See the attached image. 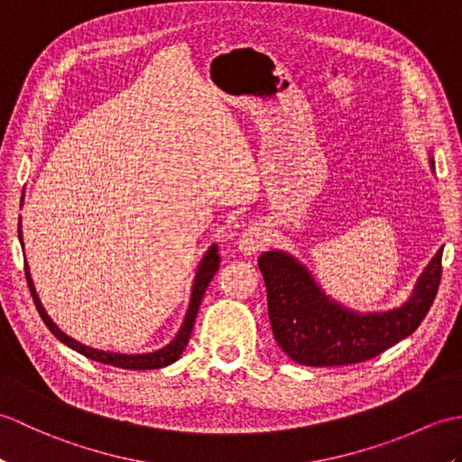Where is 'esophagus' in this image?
I'll return each instance as SVG.
<instances>
[{
  "label": "esophagus",
  "mask_w": 462,
  "mask_h": 462,
  "mask_svg": "<svg viewBox=\"0 0 462 462\" xmlns=\"http://www.w3.org/2000/svg\"><path fill=\"white\" fill-rule=\"evenodd\" d=\"M266 246H268L266 232H263L256 224L248 226L238 238V252L244 254V256H254V254L262 252Z\"/></svg>",
  "instance_id": "esophagus-1"
}]
</instances>
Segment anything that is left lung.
Listing matches in <instances>:
<instances>
[{
	"label": "left lung",
	"instance_id": "obj_1",
	"mask_svg": "<svg viewBox=\"0 0 462 462\" xmlns=\"http://www.w3.org/2000/svg\"><path fill=\"white\" fill-rule=\"evenodd\" d=\"M429 161L435 172L433 154ZM440 258L443 246L420 272L413 291L401 306L359 311L328 296L293 254L263 252L258 266L266 282L273 337L290 359L310 367L347 365L375 357L411 336L425 319L439 290Z\"/></svg>",
	"mask_w": 462,
	"mask_h": 462
}]
</instances>
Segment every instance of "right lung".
I'll return each instance as SVG.
<instances>
[{
  "label": "right lung",
  "mask_w": 462,
  "mask_h": 462,
  "mask_svg": "<svg viewBox=\"0 0 462 462\" xmlns=\"http://www.w3.org/2000/svg\"><path fill=\"white\" fill-rule=\"evenodd\" d=\"M22 206H23V196H22ZM19 242H22L23 246V236H22V216H19ZM220 266V256H218V244H212V246L206 250V254L202 256L199 268H196L194 273V282H192V290H190V301H189V310H186V316L182 326L176 333L174 339L171 343H166L164 347L156 349V351H149V353H116V351H103V349H95L89 346H83V343L75 341L73 337H69L67 333H63L59 329L57 323L47 316V311L43 308L42 300H39L35 286H33V280H32V272H29V266L25 263V278H27V286L29 291H32L33 301H35V308L39 311V316L45 321V326L49 328V331L53 333V336L65 343L67 347L75 349L77 353H81V356L89 357L93 361H99L105 363V365H113V367H121V369H161L171 365L176 359L182 356V351L186 347V343L190 339V333L194 328V321H196V313H199L200 308V301L206 288H208L210 280L214 278V273L218 272Z\"/></svg>",
  "instance_id": "obj_1"
}]
</instances>
